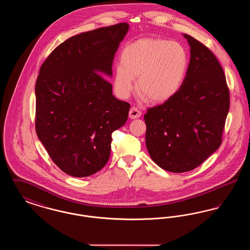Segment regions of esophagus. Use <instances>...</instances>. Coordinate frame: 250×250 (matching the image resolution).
Segmentation results:
<instances>
[{
    "instance_id": "34e87169",
    "label": "esophagus",
    "mask_w": 250,
    "mask_h": 250,
    "mask_svg": "<svg viewBox=\"0 0 250 250\" xmlns=\"http://www.w3.org/2000/svg\"><path fill=\"white\" fill-rule=\"evenodd\" d=\"M142 115V112L139 108L137 107H132L129 110V118L130 119H137V118H140Z\"/></svg>"
}]
</instances>
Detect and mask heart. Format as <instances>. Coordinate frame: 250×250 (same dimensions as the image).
Segmentation results:
<instances>
[{
    "label": "heart",
    "mask_w": 250,
    "mask_h": 250,
    "mask_svg": "<svg viewBox=\"0 0 250 250\" xmlns=\"http://www.w3.org/2000/svg\"><path fill=\"white\" fill-rule=\"evenodd\" d=\"M120 60L113 76L116 94L128 97L137 79L138 93L152 103H164L178 93L188 65V53L180 43L154 37L126 44Z\"/></svg>",
    "instance_id": "b5f03b06"
}]
</instances>
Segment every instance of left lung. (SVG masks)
I'll return each instance as SVG.
<instances>
[{
	"label": "left lung",
	"instance_id": "8db88e82",
	"mask_svg": "<svg viewBox=\"0 0 250 250\" xmlns=\"http://www.w3.org/2000/svg\"><path fill=\"white\" fill-rule=\"evenodd\" d=\"M190 62L178 93L144 115L145 142L163 169L186 172L200 166L222 143L229 109L226 76L214 53L194 37Z\"/></svg>",
	"mask_w": 250,
	"mask_h": 250
}]
</instances>
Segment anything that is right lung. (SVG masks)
I'll use <instances>...</instances> for the list:
<instances>
[{
	"mask_svg": "<svg viewBox=\"0 0 250 250\" xmlns=\"http://www.w3.org/2000/svg\"><path fill=\"white\" fill-rule=\"evenodd\" d=\"M129 29L125 22L72 36L40 67L36 83V131L51 160L74 177L107 164L111 134L130 104L112 95L102 75H112L114 55Z\"/></svg>",
	"mask_w": 250,
	"mask_h": 250,
	"instance_id": "obj_1",
	"label": "right lung"
}]
</instances>
